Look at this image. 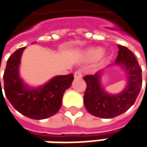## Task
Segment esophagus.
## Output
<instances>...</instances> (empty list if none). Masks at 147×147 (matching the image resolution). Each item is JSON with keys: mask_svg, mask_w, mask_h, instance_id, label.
Wrapping results in <instances>:
<instances>
[{"mask_svg": "<svg viewBox=\"0 0 147 147\" xmlns=\"http://www.w3.org/2000/svg\"><path fill=\"white\" fill-rule=\"evenodd\" d=\"M74 77H75V78H77V79L82 78V71H80V70L76 71L74 73Z\"/></svg>", "mask_w": 147, "mask_h": 147, "instance_id": "1", "label": "esophagus"}]
</instances>
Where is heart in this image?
I'll return each instance as SVG.
<instances>
[{
	"mask_svg": "<svg viewBox=\"0 0 147 147\" xmlns=\"http://www.w3.org/2000/svg\"><path fill=\"white\" fill-rule=\"evenodd\" d=\"M99 54H100V50H98V49H92L90 51V55H92V56H97Z\"/></svg>",
	"mask_w": 147,
	"mask_h": 147,
	"instance_id": "obj_1",
	"label": "heart"
}]
</instances>
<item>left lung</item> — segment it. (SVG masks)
<instances>
[{
  "label": "left lung",
  "mask_w": 147,
  "mask_h": 147,
  "mask_svg": "<svg viewBox=\"0 0 147 147\" xmlns=\"http://www.w3.org/2000/svg\"><path fill=\"white\" fill-rule=\"evenodd\" d=\"M116 63L125 67L129 77L128 86L119 95L107 94L101 87L100 74L84 76L87 88L84 93V105L93 116L112 119L127 111L136 100L142 86L141 67L134 54L125 46L119 45Z\"/></svg>",
  "instance_id": "1"
}]
</instances>
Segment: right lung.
Returning <instances> with one entry per match:
<instances>
[{
    "label": "right lung",
    "instance_id": "obj_1",
    "mask_svg": "<svg viewBox=\"0 0 147 147\" xmlns=\"http://www.w3.org/2000/svg\"><path fill=\"white\" fill-rule=\"evenodd\" d=\"M24 49L16 50L7 60L3 75L5 94L14 109L26 117L34 119H47L59 111L63 94L71 87L74 76L72 74L55 76L37 89L25 87L18 75V65Z\"/></svg>",
    "mask_w": 147,
    "mask_h": 147
}]
</instances>
